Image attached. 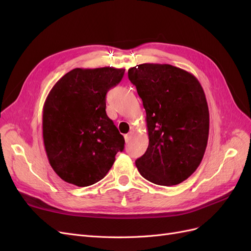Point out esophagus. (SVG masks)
<instances>
[{"instance_id": "34e87169", "label": "esophagus", "mask_w": 251, "mask_h": 251, "mask_svg": "<svg viewBox=\"0 0 251 251\" xmlns=\"http://www.w3.org/2000/svg\"><path fill=\"white\" fill-rule=\"evenodd\" d=\"M132 136H133V133H132V132H130L128 134L125 135V140H126V143L132 139Z\"/></svg>"}]
</instances>
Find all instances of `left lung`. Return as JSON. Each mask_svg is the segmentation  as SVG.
<instances>
[{
    "label": "left lung",
    "instance_id": "obj_1",
    "mask_svg": "<svg viewBox=\"0 0 251 251\" xmlns=\"http://www.w3.org/2000/svg\"><path fill=\"white\" fill-rule=\"evenodd\" d=\"M147 113L149 147L135 161L143 178L172 186L200 165L209 133L206 97L195 75L166 64L128 69Z\"/></svg>",
    "mask_w": 251,
    "mask_h": 251
}]
</instances>
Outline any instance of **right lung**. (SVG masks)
<instances>
[{
    "label": "right lung",
    "mask_w": 251,
    "mask_h": 251,
    "mask_svg": "<svg viewBox=\"0 0 251 251\" xmlns=\"http://www.w3.org/2000/svg\"><path fill=\"white\" fill-rule=\"evenodd\" d=\"M124 68H75L57 80L43 108V139L57 176L76 186L101 180L125 148V138L105 113V95Z\"/></svg>",
    "instance_id": "obj_1"
}]
</instances>
